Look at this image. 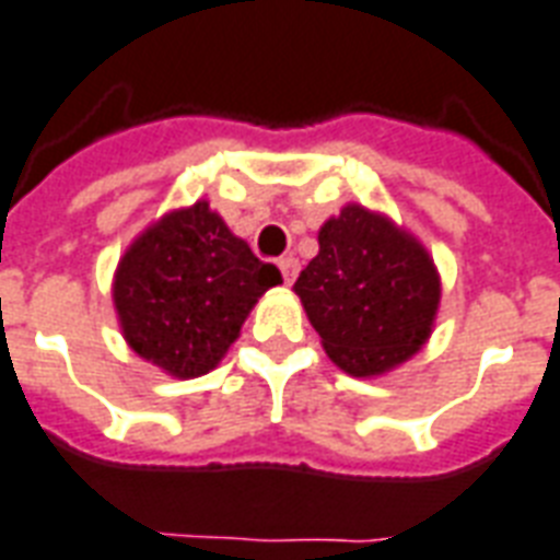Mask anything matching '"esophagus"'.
<instances>
[{
    "instance_id": "34e87169",
    "label": "esophagus",
    "mask_w": 560,
    "mask_h": 560,
    "mask_svg": "<svg viewBox=\"0 0 560 560\" xmlns=\"http://www.w3.org/2000/svg\"><path fill=\"white\" fill-rule=\"evenodd\" d=\"M279 270H281V276H284V284H293L295 276H299V258L284 256L279 261Z\"/></svg>"
}]
</instances>
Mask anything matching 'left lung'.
I'll return each mask as SVG.
<instances>
[{
  "mask_svg": "<svg viewBox=\"0 0 560 560\" xmlns=\"http://www.w3.org/2000/svg\"><path fill=\"white\" fill-rule=\"evenodd\" d=\"M293 290L327 357L353 376L383 374L420 351L440 304L429 253L357 203L322 226L319 256Z\"/></svg>",
  "mask_w": 560,
  "mask_h": 560,
  "instance_id": "obj_1",
  "label": "left lung"
}]
</instances>
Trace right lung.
I'll return each mask as SVG.
<instances>
[{
    "instance_id": "add662e5",
    "label": "right lung",
    "mask_w": 560,
    "mask_h": 560,
    "mask_svg": "<svg viewBox=\"0 0 560 560\" xmlns=\"http://www.w3.org/2000/svg\"><path fill=\"white\" fill-rule=\"evenodd\" d=\"M279 281V267L258 261L201 201L131 244L117 267L115 307L131 351L189 380L218 365L249 307Z\"/></svg>"
}]
</instances>
